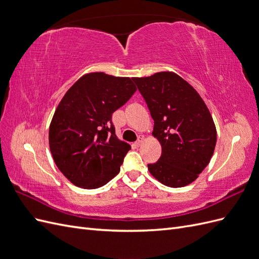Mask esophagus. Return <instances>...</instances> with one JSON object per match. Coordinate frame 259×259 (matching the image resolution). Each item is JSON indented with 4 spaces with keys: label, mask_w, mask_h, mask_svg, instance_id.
I'll list each match as a JSON object with an SVG mask.
<instances>
[{
    "label": "esophagus",
    "mask_w": 259,
    "mask_h": 259,
    "mask_svg": "<svg viewBox=\"0 0 259 259\" xmlns=\"http://www.w3.org/2000/svg\"><path fill=\"white\" fill-rule=\"evenodd\" d=\"M143 143H144V136H139V138H138L137 142L135 143V145H136L137 147H140V146L143 145Z\"/></svg>",
    "instance_id": "esophagus-1"
}]
</instances>
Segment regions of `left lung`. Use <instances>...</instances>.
<instances>
[{
	"label": "left lung",
	"mask_w": 259,
	"mask_h": 259,
	"mask_svg": "<svg viewBox=\"0 0 259 259\" xmlns=\"http://www.w3.org/2000/svg\"><path fill=\"white\" fill-rule=\"evenodd\" d=\"M154 121L159 161L148 164L150 174L170 188L193 183L214 153L217 132L204 100L183 77L171 71L133 77Z\"/></svg>",
	"instance_id": "left-lung-1"
}]
</instances>
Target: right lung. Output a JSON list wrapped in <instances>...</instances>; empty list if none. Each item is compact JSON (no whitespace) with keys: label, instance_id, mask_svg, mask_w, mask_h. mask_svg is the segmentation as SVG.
Masks as SVG:
<instances>
[{"label":"right lung","instance_id":"right-lung-1","mask_svg":"<svg viewBox=\"0 0 259 259\" xmlns=\"http://www.w3.org/2000/svg\"><path fill=\"white\" fill-rule=\"evenodd\" d=\"M137 91L131 77L91 72L58 104L50 124L55 164L76 187L96 189L120 171L131 146L115 135L112 113Z\"/></svg>","mask_w":259,"mask_h":259}]
</instances>
